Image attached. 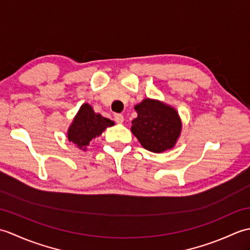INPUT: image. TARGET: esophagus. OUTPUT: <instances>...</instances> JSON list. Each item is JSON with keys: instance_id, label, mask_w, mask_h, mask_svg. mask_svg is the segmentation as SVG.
<instances>
[{"instance_id": "34e87169", "label": "esophagus", "mask_w": 250, "mask_h": 250, "mask_svg": "<svg viewBox=\"0 0 250 250\" xmlns=\"http://www.w3.org/2000/svg\"><path fill=\"white\" fill-rule=\"evenodd\" d=\"M114 119H115V121L117 122V124H122V122H124V116H122L121 114H115V116H114Z\"/></svg>"}]
</instances>
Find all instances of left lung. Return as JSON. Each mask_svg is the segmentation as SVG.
I'll return each instance as SVG.
<instances>
[{
	"mask_svg": "<svg viewBox=\"0 0 250 250\" xmlns=\"http://www.w3.org/2000/svg\"><path fill=\"white\" fill-rule=\"evenodd\" d=\"M137 117L131 132L145 149L160 153L175 147L182 133V119L173 106L146 98L134 106Z\"/></svg>",
	"mask_w": 250,
	"mask_h": 250,
	"instance_id": "left-lung-1",
	"label": "left lung"
}]
</instances>
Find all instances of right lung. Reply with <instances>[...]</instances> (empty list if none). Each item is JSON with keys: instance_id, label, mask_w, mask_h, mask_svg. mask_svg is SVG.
<instances>
[{"instance_id": "right-lung-1", "label": "right lung", "mask_w": 250, "mask_h": 250, "mask_svg": "<svg viewBox=\"0 0 250 250\" xmlns=\"http://www.w3.org/2000/svg\"><path fill=\"white\" fill-rule=\"evenodd\" d=\"M114 125L113 120L95 113L91 105L83 103L68 126L67 140L81 150L86 151L90 142Z\"/></svg>"}]
</instances>
